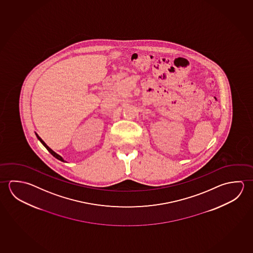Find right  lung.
Returning <instances> with one entry per match:
<instances>
[{
    "label": "right lung",
    "mask_w": 253,
    "mask_h": 253,
    "mask_svg": "<svg viewBox=\"0 0 253 253\" xmlns=\"http://www.w3.org/2000/svg\"><path fill=\"white\" fill-rule=\"evenodd\" d=\"M35 134H36V136H37V138H38L39 141H41V142L42 143V145L44 146V147H45V148H46V149H47V150H48L50 153H51L52 156H54L56 159H58V160H60V161H62V162H66V161H65V160H64V159H63L62 157H61L60 155L57 154V153H56L54 150H51V149H50V148H49V147H48V146H47V144H46V143L43 141L42 139L39 136L37 133H35Z\"/></svg>",
    "instance_id": "obj_1"
}]
</instances>
